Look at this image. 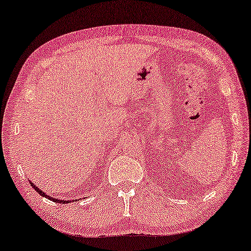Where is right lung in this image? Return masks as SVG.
Here are the masks:
<instances>
[{
  "instance_id": "right-lung-1",
  "label": "right lung",
  "mask_w": 251,
  "mask_h": 251,
  "mask_svg": "<svg viewBox=\"0 0 251 251\" xmlns=\"http://www.w3.org/2000/svg\"><path fill=\"white\" fill-rule=\"evenodd\" d=\"M30 183V185H32V187H34V190L35 191H36L37 193H38V194L39 195H42L43 197H46V199H48V200H51L52 201H56V203H68V201H63V200H57V199H51V197L50 196H48V195H46L45 194V193H44L43 191H41V190H39V188L36 186V185H35V184L34 183H32V182H29Z\"/></svg>"
}]
</instances>
